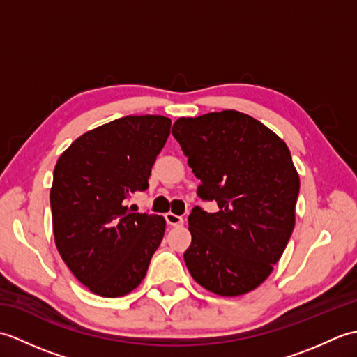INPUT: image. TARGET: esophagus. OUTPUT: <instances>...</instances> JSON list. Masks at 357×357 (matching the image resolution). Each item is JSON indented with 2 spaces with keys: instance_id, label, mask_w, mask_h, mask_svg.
<instances>
[{
  "instance_id": "1",
  "label": "esophagus",
  "mask_w": 357,
  "mask_h": 357,
  "mask_svg": "<svg viewBox=\"0 0 357 357\" xmlns=\"http://www.w3.org/2000/svg\"><path fill=\"white\" fill-rule=\"evenodd\" d=\"M165 221H167V224L172 225V227H179V225L184 224V219L181 218V216H178V215L172 213V211H169V213H165Z\"/></svg>"
}]
</instances>
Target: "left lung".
I'll use <instances>...</instances> for the list:
<instances>
[{
  "label": "left lung",
  "instance_id": "left-lung-1",
  "mask_svg": "<svg viewBox=\"0 0 357 357\" xmlns=\"http://www.w3.org/2000/svg\"><path fill=\"white\" fill-rule=\"evenodd\" d=\"M172 133L218 211L188 216L184 261L206 290L234 298L270 276L296 221L299 174L290 150L259 121L236 110L174 121Z\"/></svg>",
  "mask_w": 357,
  "mask_h": 357
}]
</instances>
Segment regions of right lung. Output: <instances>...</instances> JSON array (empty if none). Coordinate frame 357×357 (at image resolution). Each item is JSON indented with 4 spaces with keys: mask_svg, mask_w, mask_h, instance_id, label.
I'll return each instance as SVG.
<instances>
[{
    "mask_svg": "<svg viewBox=\"0 0 357 357\" xmlns=\"http://www.w3.org/2000/svg\"><path fill=\"white\" fill-rule=\"evenodd\" d=\"M170 126L161 115L119 118L81 135L56 161L50 188L56 248L75 278L102 298L135 290L164 238L162 216L133 213L124 204L147 190Z\"/></svg>",
    "mask_w": 357,
    "mask_h": 357,
    "instance_id": "add662e5",
    "label": "right lung"
}]
</instances>
